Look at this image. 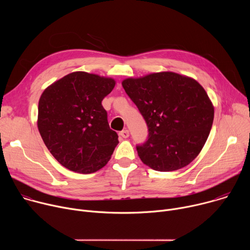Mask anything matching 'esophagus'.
Here are the masks:
<instances>
[{
	"instance_id": "34e87169",
	"label": "esophagus",
	"mask_w": 250,
	"mask_h": 250,
	"mask_svg": "<svg viewBox=\"0 0 250 250\" xmlns=\"http://www.w3.org/2000/svg\"><path fill=\"white\" fill-rule=\"evenodd\" d=\"M120 136H122L123 138H126L129 136V131L127 129H124V130L120 131Z\"/></svg>"
}]
</instances>
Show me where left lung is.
I'll return each instance as SVG.
<instances>
[{
    "instance_id": "1",
    "label": "left lung",
    "mask_w": 250,
    "mask_h": 250,
    "mask_svg": "<svg viewBox=\"0 0 250 250\" xmlns=\"http://www.w3.org/2000/svg\"><path fill=\"white\" fill-rule=\"evenodd\" d=\"M122 85L148 127V138L136 146L141 161L161 172L190 164L209 134L213 110L205 89L175 72L127 78Z\"/></svg>"
}]
</instances>
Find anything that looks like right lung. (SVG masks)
Instances as JSON below:
<instances>
[{
    "label": "right lung",
    "mask_w": 250,
    "mask_h": 250,
    "mask_svg": "<svg viewBox=\"0 0 250 250\" xmlns=\"http://www.w3.org/2000/svg\"><path fill=\"white\" fill-rule=\"evenodd\" d=\"M115 85L113 78L77 71L42 94L38 127L50 153L65 168L89 174L111 159L119 136L110 128L102 101Z\"/></svg>",
    "instance_id": "add662e5"
}]
</instances>
